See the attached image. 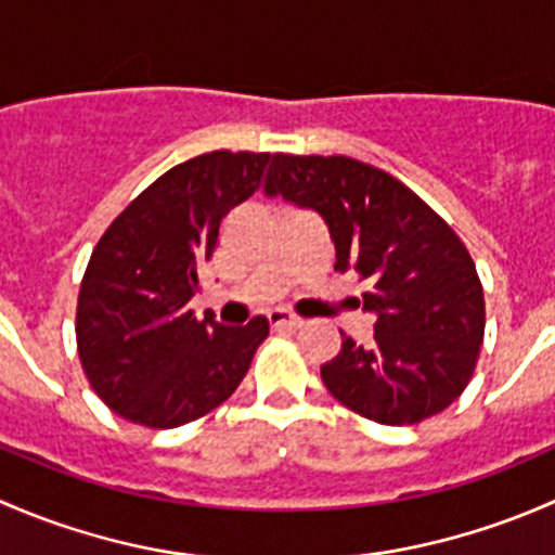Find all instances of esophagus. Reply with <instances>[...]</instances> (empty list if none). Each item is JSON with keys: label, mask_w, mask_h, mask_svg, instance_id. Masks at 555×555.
<instances>
[{"label": "esophagus", "mask_w": 555, "mask_h": 555, "mask_svg": "<svg viewBox=\"0 0 555 555\" xmlns=\"http://www.w3.org/2000/svg\"><path fill=\"white\" fill-rule=\"evenodd\" d=\"M268 324H271L273 330H298L304 327V319L293 317L289 311L276 309V311H268Z\"/></svg>", "instance_id": "34e87169"}]
</instances>
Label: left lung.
Instances as JSON below:
<instances>
[{
  "label": "left lung",
  "mask_w": 555,
  "mask_h": 555,
  "mask_svg": "<svg viewBox=\"0 0 555 555\" xmlns=\"http://www.w3.org/2000/svg\"><path fill=\"white\" fill-rule=\"evenodd\" d=\"M268 195L327 222L335 271L357 273L376 313L373 344L340 333L322 365L330 395L389 427L446 411L473 378L486 304L467 246L449 222L391 173L346 155H273Z\"/></svg>",
  "instance_id": "1"
}]
</instances>
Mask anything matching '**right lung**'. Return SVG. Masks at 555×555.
<instances>
[{
    "label": "right lung",
    "mask_w": 555,
    "mask_h": 555,
    "mask_svg": "<svg viewBox=\"0 0 555 555\" xmlns=\"http://www.w3.org/2000/svg\"><path fill=\"white\" fill-rule=\"evenodd\" d=\"M271 153L215 150L173 166L99 238L77 295V351L106 408L150 429L215 411L242 384L268 319L222 327L190 298L228 211L262 188Z\"/></svg>",
    "instance_id": "1"
}]
</instances>
